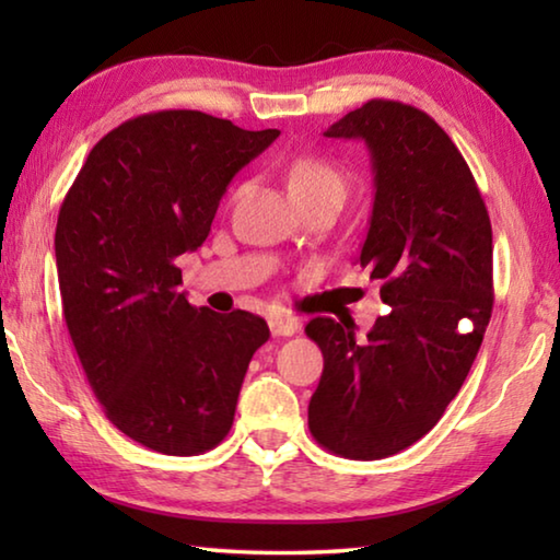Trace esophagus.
<instances>
[{"label":"esophagus","instance_id":"esophagus-1","mask_svg":"<svg viewBox=\"0 0 560 560\" xmlns=\"http://www.w3.org/2000/svg\"><path fill=\"white\" fill-rule=\"evenodd\" d=\"M269 328H271L273 336H293V334H299L301 324H299V318L277 316V318L269 320Z\"/></svg>","mask_w":560,"mask_h":560}]
</instances>
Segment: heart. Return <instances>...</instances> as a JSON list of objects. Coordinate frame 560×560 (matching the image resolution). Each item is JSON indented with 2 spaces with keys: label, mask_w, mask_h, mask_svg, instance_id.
I'll return each instance as SVG.
<instances>
[{
  "label": "heart",
  "mask_w": 560,
  "mask_h": 560,
  "mask_svg": "<svg viewBox=\"0 0 560 560\" xmlns=\"http://www.w3.org/2000/svg\"><path fill=\"white\" fill-rule=\"evenodd\" d=\"M293 200H314V197H334L343 202L348 192V177L343 170L326 158L301 155L291 160L287 170Z\"/></svg>",
  "instance_id": "1"
}]
</instances>
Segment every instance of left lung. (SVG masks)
Instances as JSON below:
<instances>
[{
	"instance_id": "obj_1",
	"label": "left lung",
	"mask_w": 560,
	"mask_h": 560,
	"mask_svg": "<svg viewBox=\"0 0 560 560\" xmlns=\"http://www.w3.org/2000/svg\"><path fill=\"white\" fill-rule=\"evenodd\" d=\"M365 140L375 202L360 267L390 306L363 340L311 318L324 353L308 430L346 459H383L424 438L467 381L494 306L491 222L467 160L428 113L373 98L326 130Z\"/></svg>"
}]
</instances>
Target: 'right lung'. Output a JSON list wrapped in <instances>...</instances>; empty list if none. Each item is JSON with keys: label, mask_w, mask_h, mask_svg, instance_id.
<instances>
[{"label": "right lung", "mask_w": 560, "mask_h": 560, "mask_svg": "<svg viewBox=\"0 0 560 560\" xmlns=\"http://www.w3.org/2000/svg\"><path fill=\"white\" fill-rule=\"evenodd\" d=\"M279 130L200 110H155L103 136L56 222L63 320L93 395L148 450L192 457L232 430L269 326L249 311L195 308L175 259L207 234L230 179Z\"/></svg>", "instance_id": "obj_1"}]
</instances>
